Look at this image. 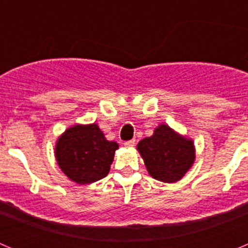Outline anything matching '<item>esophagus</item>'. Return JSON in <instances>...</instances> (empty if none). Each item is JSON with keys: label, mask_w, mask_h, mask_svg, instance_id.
Segmentation results:
<instances>
[{"label": "esophagus", "mask_w": 248, "mask_h": 248, "mask_svg": "<svg viewBox=\"0 0 248 248\" xmlns=\"http://www.w3.org/2000/svg\"><path fill=\"white\" fill-rule=\"evenodd\" d=\"M124 145H125V148H133V146L135 145V140H128V141H125L124 143Z\"/></svg>", "instance_id": "esophagus-1"}]
</instances>
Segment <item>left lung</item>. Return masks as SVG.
Returning <instances> with one entry per match:
<instances>
[{
    "mask_svg": "<svg viewBox=\"0 0 248 248\" xmlns=\"http://www.w3.org/2000/svg\"><path fill=\"white\" fill-rule=\"evenodd\" d=\"M137 149L149 175L169 184L181 180L196 157L192 139L179 134L166 124H160L151 137L140 140Z\"/></svg>",
    "mask_w": 248,
    "mask_h": 248,
    "instance_id": "obj_1",
    "label": "left lung"
}]
</instances>
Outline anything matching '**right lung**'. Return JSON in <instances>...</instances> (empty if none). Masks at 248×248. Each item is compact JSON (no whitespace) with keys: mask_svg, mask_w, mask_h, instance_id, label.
<instances>
[{"mask_svg":"<svg viewBox=\"0 0 248 248\" xmlns=\"http://www.w3.org/2000/svg\"><path fill=\"white\" fill-rule=\"evenodd\" d=\"M118 148V143L107 140L95 123L76 124L59 135L54 156L69 180L88 185L109 174Z\"/></svg>","mask_w":248,"mask_h":248,"instance_id":"1","label":"right lung"}]
</instances>
